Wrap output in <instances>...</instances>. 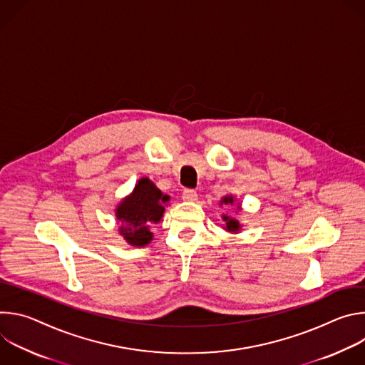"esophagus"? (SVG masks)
<instances>
[{
	"label": "esophagus",
	"instance_id": "1",
	"mask_svg": "<svg viewBox=\"0 0 365 365\" xmlns=\"http://www.w3.org/2000/svg\"><path fill=\"white\" fill-rule=\"evenodd\" d=\"M182 197H183L185 200L192 202V200H196L197 193H196V190H193V189H185V190L182 192Z\"/></svg>",
	"mask_w": 365,
	"mask_h": 365
}]
</instances>
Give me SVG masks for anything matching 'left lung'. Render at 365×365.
Returning a JSON list of instances; mask_svg holds the SVG:
<instances>
[{
  "label": "left lung",
  "instance_id": "left-lung-1",
  "mask_svg": "<svg viewBox=\"0 0 365 365\" xmlns=\"http://www.w3.org/2000/svg\"><path fill=\"white\" fill-rule=\"evenodd\" d=\"M222 202H224V203H232L234 200H232V196H230V197H224ZM224 221L227 222V230H228V231L237 232V231L240 230V224H238V221H235L234 218H231V217H224Z\"/></svg>",
  "mask_w": 365,
  "mask_h": 365
}]
</instances>
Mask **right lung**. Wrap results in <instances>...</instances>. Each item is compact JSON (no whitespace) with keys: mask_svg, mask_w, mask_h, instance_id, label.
I'll return each mask as SVG.
<instances>
[{"mask_svg":"<svg viewBox=\"0 0 365 365\" xmlns=\"http://www.w3.org/2000/svg\"><path fill=\"white\" fill-rule=\"evenodd\" d=\"M169 200L147 178L138 180L131 196L124 199L117 210V218L125 225L120 228L123 237L131 245H145L151 241L150 225L158 224L165 212V203Z\"/></svg>","mask_w":365,"mask_h":365,"instance_id":"1","label":"right lung"}]
</instances>
